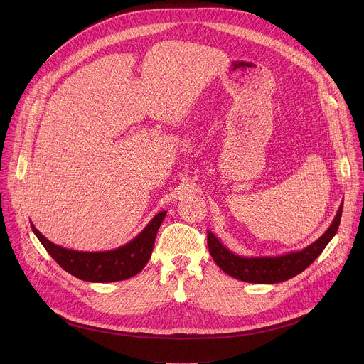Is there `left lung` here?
Segmentation results:
<instances>
[{
  "label": "left lung",
  "instance_id": "1",
  "mask_svg": "<svg viewBox=\"0 0 364 364\" xmlns=\"http://www.w3.org/2000/svg\"><path fill=\"white\" fill-rule=\"evenodd\" d=\"M343 204L328 230L308 247L275 257H242L226 249L212 232H207V245L216 265L228 275L252 284H275L294 278L305 271L321 255L324 247L337 233Z\"/></svg>",
  "mask_w": 364,
  "mask_h": 364
}]
</instances>
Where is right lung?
Returning a JSON list of instances; mask_svg holds the SVG:
<instances>
[{
	"mask_svg": "<svg viewBox=\"0 0 364 364\" xmlns=\"http://www.w3.org/2000/svg\"><path fill=\"white\" fill-rule=\"evenodd\" d=\"M167 212L155 216L149 225L125 246L109 252H77L47 240L33 225L31 229L48 255L70 275L89 282H115L128 279L146 265L155 236Z\"/></svg>",
	"mask_w": 364,
	"mask_h": 364,
	"instance_id": "obj_1",
	"label": "right lung"
}]
</instances>
